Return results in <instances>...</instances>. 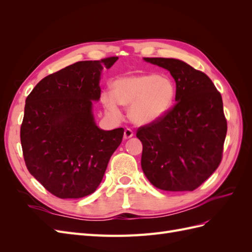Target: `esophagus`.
I'll return each instance as SVG.
<instances>
[{"label": "esophagus", "instance_id": "obj_1", "mask_svg": "<svg viewBox=\"0 0 252 252\" xmlns=\"http://www.w3.org/2000/svg\"><path fill=\"white\" fill-rule=\"evenodd\" d=\"M131 136H133V131L130 128H126L124 131V139H130Z\"/></svg>", "mask_w": 252, "mask_h": 252}]
</instances>
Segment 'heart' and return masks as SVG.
<instances>
[{"instance_id":"b5f03b06","label":"heart","mask_w":252,"mask_h":252,"mask_svg":"<svg viewBox=\"0 0 252 252\" xmlns=\"http://www.w3.org/2000/svg\"><path fill=\"white\" fill-rule=\"evenodd\" d=\"M175 97L173 81L166 75L146 73L116 80L112 93L105 90L101 101L112 117L121 118V105L130 106L129 117L138 125L154 123L171 108Z\"/></svg>"}]
</instances>
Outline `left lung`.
I'll list each match as a JSON object with an SVG mask.
<instances>
[{
    "instance_id": "obj_1",
    "label": "left lung",
    "mask_w": 252,
    "mask_h": 252,
    "mask_svg": "<svg viewBox=\"0 0 252 252\" xmlns=\"http://www.w3.org/2000/svg\"><path fill=\"white\" fill-rule=\"evenodd\" d=\"M169 70L175 103L164 117L140 127L142 169L155 187L192 191L217 170L223 157L227 121L223 101L204 72L180 60L145 58Z\"/></svg>"
}]
</instances>
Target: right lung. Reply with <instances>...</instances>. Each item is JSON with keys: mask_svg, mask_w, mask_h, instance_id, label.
<instances>
[{"mask_svg": "<svg viewBox=\"0 0 252 252\" xmlns=\"http://www.w3.org/2000/svg\"><path fill=\"white\" fill-rule=\"evenodd\" d=\"M118 57L82 61L47 75L26 98L21 125L28 171L60 199H80L100 185L124 129L102 130L94 120L93 100L101 96L103 67Z\"/></svg>", "mask_w": 252, "mask_h": 252, "instance_id": "1", "label": "right lung"}]
</instances>
